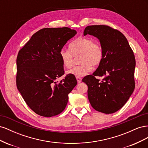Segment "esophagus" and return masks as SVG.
Masks as SVG:
<instances>
[{
    "instance_id": "obj_1",
    "label": "esophagus",
    "mask_w": 148,
    "mask_h": 148,
    "mask_svg": "<svg viewBox=\"0 0 148 148\" xmlns=\"http://www.w3.org/2000/svg\"><path fill=\"white\" fill-rule=\"evenodd\" d=\"M76 78H77V82H78V83L82 82V78H79V77H76Z\"/></svg>"
}]
</instances>
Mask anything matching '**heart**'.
Masks as SVG:
<instances>
[{
  "label": "heart",
  "mask_w": 148,
  "mask_h": 148,
  "mask_svg": "<svg viewBox=\"0 0 148 148\" xmlns=\"http://www.w3.org/2000/svg\"><path fill=\"white\" fill-rule=\"evenodd\" d=\"M79 65L75 66L67 73L82 77L92 71V65H99L104 57V51L101 44L88 37H79L71 42L69 49H62L60 57L62 64L66 69L72 66L75 57H79Z\"/></svg>",
  "instance_id": "heart-1"
}]
</instances>
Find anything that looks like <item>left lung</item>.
Masks as SVG:
<instances>
[{"label":"left lung","mask_w":148,"mask_h":148,"mask_svg":"<svg viewBox=\"0 0 148 148\" xmlns=\"http://www.w3.org/2000/svg\"><path fill=\"white\" fill-rule=\"evenodd\" d=\"M99 40L104 57L97 70L83 78L88 85V97L96 110L107 114L117 112L125 104L135 89V58L125 36L107 25L88 26L84 36ZM103 76L102 81L96 76Z\"/></svg>","instance_id":"obj_1"}]
</instances>
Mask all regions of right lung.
<instances>
[{
	"mask_svg": "<svg viewBox=\"0 0 148 148\" xmlns=\"http://www.w3.org/2000/svg\"><path fill=\"white\" fill-rule=\"evenodd\" d=\"M68 27L46 28L34 33L18 53L16 83L18 90L36 114L51 117L60 114L69 94L77 85L74 75H64L60 51L77 34Z\"/></svg>",
	"mask_w": 148,
	"mask_h": 148,
	"instance_id": "add662e5",
	"label": "right lung"
}]
</instances>
